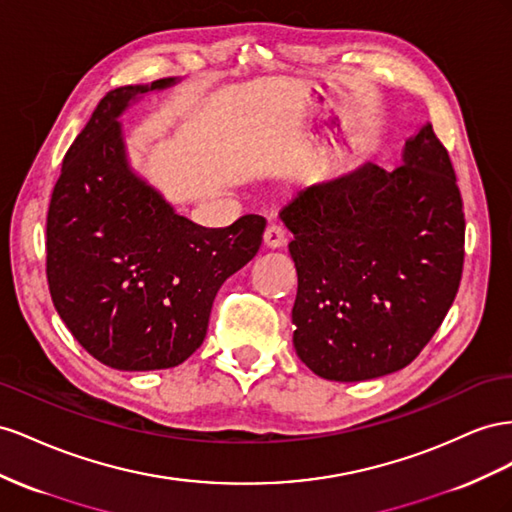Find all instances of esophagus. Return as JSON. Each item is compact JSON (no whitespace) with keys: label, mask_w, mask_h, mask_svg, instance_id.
Listing matches in <instances>:
<instances>
[{"label":"esophagus","mask_w":512,"mask_h":512,"mask_svg":"<svg viewBox=\"0 0 512 512\" xmlns=\"http://www.w3.org/2000/svg\"><path fill=\"white\" fill-rule=\"evenodd\" d=\"M287 242V233L281 225H268L264 233V244L268 248H281Z\"/></svg>","instance_id":"1"}]
</instances>
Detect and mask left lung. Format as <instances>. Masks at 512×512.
<instances>
[{
    "mask_svg": "<svg viewBox=\"0 0 512 512\" xmlns=\"http://www.w3.org/2000/svg\"><path fill=\"white\" fill-rule=\"evenodd\" d=\"M281 218L294 233L300 360L334 382L407 367L455 302L465 257L457 175L433 126L394 171L367 163L309 186Z\"/></svg>",
    "mask_w": 512,
    "mask_h": 512,
    "instance_id": "obj_1",
    "label": "left lung"
}]
</instances>
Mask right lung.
I'll use <instances>...</instances> for the list:
<instances>
[{
    "instance_id": "add662e5",
    "label": "right lung",
    "mask_w": 512,
    "mask_h": 512,
    "mask_svg": "<svg viewBox=\"0 0 512 512\" xmlns=\"http://www.w3.org/2000/svg\"><path fill=\"white\" fill-rule=\"evenodd\" d=\"M175 81L102 98L66 152L49 203L55 311L87 354L120 371L171 369L199 349L216 291L257 255L266 229L259 214L199 227L130 169L118 118L130 100Z\"/></svg>"
}]
</instances>
